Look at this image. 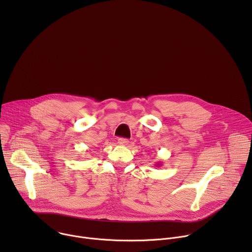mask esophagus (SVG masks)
I'll use <instances>...</instances> for the list:
<instances>
[{"mask_svg":"<svg viewBox=\"0 0 252 252\" xmlns=\"http://www.w3.org/2000/svg\"><path fill=\"white\" fill-rule=\"evenodd\" d=\"M118 143H119L120 146H127V145H128V139L124 138V137H121V138H119Z\"/></svg>","mask_w":252,"mask_h":252,"instance_id":"esophagus-1","label":"esophagus"}]
</instances>
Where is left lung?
Listing matches in <instances>:
<instances>
[{"mask_svg": "<svg viewBox=\"0 0 252 252\" xmlns=\"http://www.w3.org/2000/svg\"><path fill=\"white\" fill-rule=\"evenodd\" d=\"M160 165H162V162H161V161H158V162L156 163V166H157V167H158V166H160Z\"/></svg>", "mask_w": 252, "mask_h": 252, "instance_id": "8db88e82", "label": "left lung"}]
</instances>
